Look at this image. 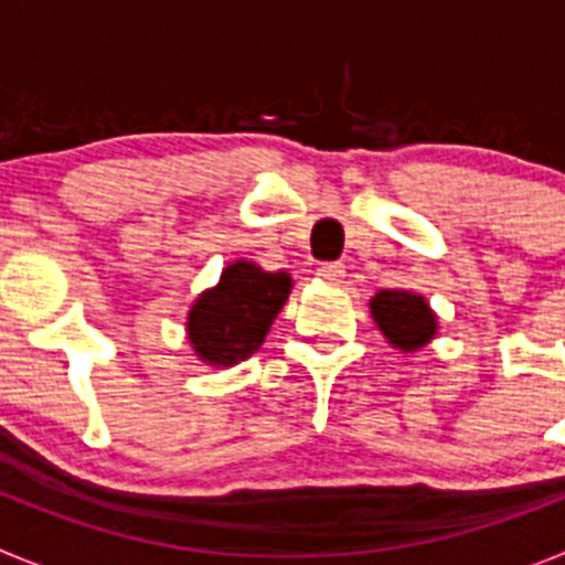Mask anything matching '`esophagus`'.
I'll return each mask as SVG.
<instances>
[{"instance_id":"1","label":"esophagus","mask_w":565,"mask_h":565,"mask_svg":"<svg viewBox=\"0 0 565 565\" xmlns=\"http://www.w3.org/2000/svg\"><path fill=\"white\" fill-rule=\"evenodd\" d=\"M319 277L328 279V282H342L344 266L342 263H322V266H319Z\"/></svg>"}]
</instances>
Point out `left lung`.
Returning a JSON list of instances; mask_svg holds the SVG:
<instances>
[{
    "instance_id": "obj_1",
    "label": "left lung",
    "mask_w": 565,
    "mask_h": 565,
    "mask_svg": "<svg viewBox=\"0 0 565 565\" xmlns=\"http://www.w3.org/2000/svg\"><path fill=\"white\" fill-rule=\"evenodd\" d=\"M371 313L382 333L402 351H416L436 333V317L424 297L411 291H379Z\"/></svg>"
}]
</instances>
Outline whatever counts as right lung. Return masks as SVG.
Listing matches in <instances>:
<instances>
[{"label":"right lung","mask_w":565,"mask_h":565,"mask_svg":"<svg viewBox=\"0 0 565 565\" xmlns=\"http://www.w3.org/2000/svg\"><path fill=\"white\" fill-rule=\"evenodd\" d=\"M291 277L268 274L254 263H234L217 288L189 311V342L209 364H237L257 351L279 308L286 306Z\"/></svg>","instance_id":"right-lung-1"}]
</instances>
